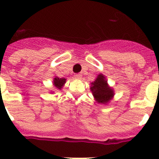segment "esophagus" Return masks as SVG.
Wrapping results in <instances>:
<instances>
[{
	"label": "esophagus",
	"mask_w": 159,
	"mask_h": 159,
	"mask_svg": "<svg viewBox=\"0 0 159 159\" xmlns=\"http://www.w3.org/2000/svg\"><path fill=\"white\" fill-rule=\"evenodd\" d=\"M75 78H76V79H81V78H82V75H81V74H76V75H75Z\"/></svg>",
	"instance_id": "1"
}]
</instances>
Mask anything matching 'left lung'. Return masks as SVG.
I'll use <instances>...</instances> for the list:
<instances>
[{"label": "left lung", "instance_id": "left-lung-1", "mask_svg": "<svg viewBox=\"0 0 159 159\" xmlns=\"http://www.w3.org/2000/svg\"><path fill=\"white\" fill-rule=\"evenodd\" d=\"M92 93L97 103L107 104L114 97V90L109 87L104 75L100 74L94 81L91 82L90 86Z\"/></svg>", "mask_w": 159, "mask_h": 159}]
</instances>
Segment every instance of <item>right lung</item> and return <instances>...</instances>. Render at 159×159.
I'll list each match as a JSON object with an SVG mask.
<instances>
[{
  "label": "right lung",
  "mask_w": 159,
  "mask_h": 159,
  "mask_svg": "<svg viewBox=\"0 0 159 159\" xmlns=\"http://www.w3.org/2000/svg\"><path fill=\"white\" fill-rule=\"evenodd\" d=\"M65 83H66V78H58V77H55L54 79H53V84L58 89L61 90V89L63 88Z\"/></svg>",
  "instance_id": "1"
}]
</instances>
